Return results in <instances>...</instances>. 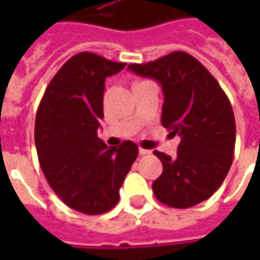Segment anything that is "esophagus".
I'll return each mask as SVG.
<instances>
[{"label":"esophagus","instance_id":"obj_1","mask_svg":"<svg viewBox=\"0 0 260 260\" xmlns=\"http://www.w3.org/2000/svg\"><path fill=\"white\" fill-rule=\"evenodd\" d=\"M139 153H140L142 156L150 155V153H152V150H147V149H143V147H140V149H139Z\"/></svg>","mask_w":260,"mask_h":260}]
</instances>
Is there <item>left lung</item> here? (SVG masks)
<instances>
[{"instance_id": "obj_1", "label": "left lung", "mask_w": 260, "mask_h": 260, "mask_svg": "<svg viewBox=\"0 0 260 260\" xmlns=\"http://www.w3.org/2000/svg\"><path fill=\"white\" fill-rule=\"evenodd\" d=\"M128 69L162 85V125L181 136L175 159L153 152L164 165L152 185L155 197L174 208L203 203L220 188L233 162L236 121L227 95L201 62L181 50Z\"/></svg>"}]
</instances>
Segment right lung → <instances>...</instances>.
<instances>
[{
	"instance_id": "right-lung-1",
	"label": "right lung",
	"mask_w": 260,
	"mask_h": 260,
	"mask_svg": "<svg viewBox=\"0 0 260 260\" xmlns=\"http://www.w3.org/2000/svg\"><path fill=\"white\" fill-rule=\"evenodd\" d=\"M125 63L81 52L53 76L37 108L35 142L46 179L68 207L84 214L110 211L139 155L125 140L107 147L98 137L104 118L105 78Z\"/></svg>"
}]
</instances>
